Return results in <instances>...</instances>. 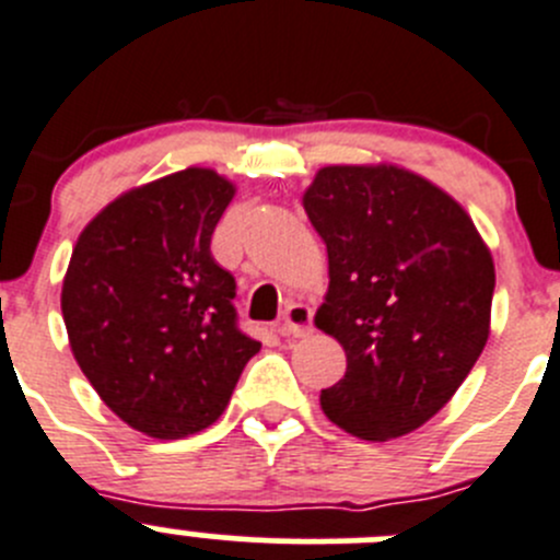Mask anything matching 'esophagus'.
<instances>
[{"instance_id": "esophagus-1", "label": "esophagus", "mask_w": 560, "mask_h": 560, "mask_svg": "<svg viewBox=\"0 0 560 560\" xmlns=\"http://www.w3.org/2000/svg\"><path fill=\"white\" fill-rule=\"evenodd\" d=\"M278 329H280V335H285V337L310 335V329H313V310L302 302L288 304V310L282 313V320H280Z\"/></svg>"}]
</instances>
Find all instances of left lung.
<instances>
[{
  "label": "left lung",
  "mask_w": 560,
  "mask_h": 560,
  "mask_svg": "<svg viewBox=\"0 0 560 560\" xmlns=\"http://www.w3.org/2000/svg\"><path fill=\"white\" fill-rule=\"evenodd\" d=\"M302 207L329 256L313 320L348 362L320 408L362 441L413 433L485 351L490 247L450 192L395 163L324 165Z\"/></svg>",
  "instance_id": "left-lung-1"
}]
</instances>
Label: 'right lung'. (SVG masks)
<instances>
[{
	"mask_svg": "<svg viewBox=\"0 0 560 560\" xmlns=\"http://www.w3.org/2000/svg\"><path fill=\"white\" fill-rule=\"evenodd\" d=\"M234 196L214 168L160 176L100 209L70 256V351L100 400L149 439H187L218 422L261 348L236 329V282L209 250Z\"/></svg>",
	"mask_w": 560,
	"mask_h": 560,
	"instance_id": "add662e5",
	"label": "right lung"
}]
</instances>
